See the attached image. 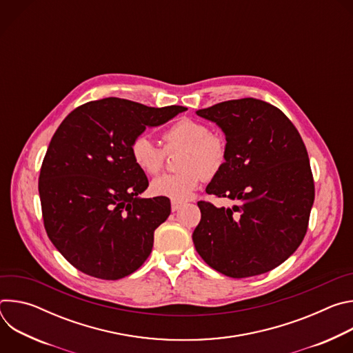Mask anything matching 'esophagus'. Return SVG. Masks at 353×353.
Wrapping results in <instances>:
<instances>
[{"label":"esophagus","mask_w":353,"mask_h":353,"mask_svg":"<svg viewBox=\"0 0 353 353\" xmlns=\"http://www.w3.org/2000/svg\"><path fill=\"white\" fill-rule=\"evenodd\" d=\"M181 203H177V201H172V211L173 212H176V211H179L180 208H181Z\"/></svg>","instance_id":"esophagus-1"}]
</instances>
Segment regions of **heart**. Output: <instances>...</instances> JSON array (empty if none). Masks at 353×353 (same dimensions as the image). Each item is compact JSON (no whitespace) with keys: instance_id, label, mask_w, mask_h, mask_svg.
<instances>
[{"instance_id":"obj_1","label":"heart","mask_w":353,"mask_h":353,"mask_svg":"<svg viewBox=\"0 0 353 353\" xmlns=\"http://www.w3.org/2000/svg\"><path fill=\"white\" fill-rule=\"evenodd\" d=\"M163 148L145 134L132 138L130 155L135 166L146 174H157L165 165L166 152L183 149L179 173L163 174L150 184V191L172 201H187L192 196L205 176L216 174L225 165L228 145L222 135L211 132L204 121L181 117L162 134Z\"/></svg>"}]
</instances>
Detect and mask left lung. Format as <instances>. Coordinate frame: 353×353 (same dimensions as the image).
Returning a JSON list of instances; mask_svg holds the SVG:
<instances>
[{"mask_svg":"<svg viewBox=\"0 0 353 353\" xmlns=\"http://www.w3.org/2000/svg\"><path fill=\"white\" fill-rule=\"evenodd\" d=\"M226 137L223 168L208 194L237 204L216 208L199 201L192 233L196 253L230 278L268 272L303 241L314 203V180L303 139L275 106L244 97L196 110Z\"/></svg>","mask_w":353,"mask_h":353,"instance_id":"obj_1","label":"left lung"}]
</instances>
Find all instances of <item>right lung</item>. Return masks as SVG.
<instances>
[{
    "label": "right lung",
    "mask_w": 353,
    "mask_h": 353,
    "mask_svg": "<svg viewBox=\"0 0 353 353\" xmlns=\"http://www.w3.org/2000/svg\"><path fill=\"white\" fill-rule=\"evenodd\" d=\"M185 110L106 97L72 110L54 132L39 176L43 222L48 239L81 272L116 281L149 257L170 199L138 196L149 183L131 159L130 143L146 127Z\"/></svg>",
    "instance_id": "add662e5"
}]
</instances>
